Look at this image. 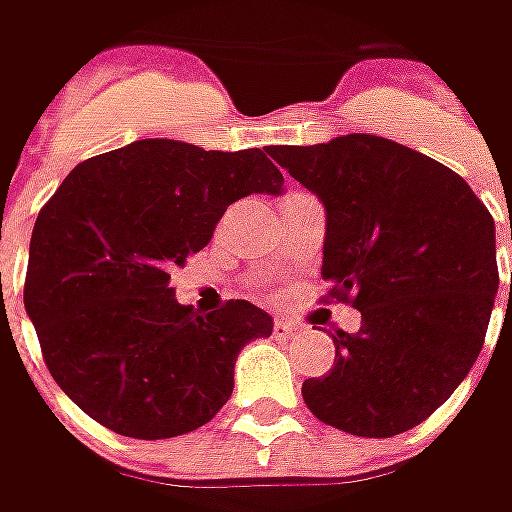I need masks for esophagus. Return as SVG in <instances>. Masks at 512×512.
<instances>
[{"label": "esophagus", "instance_id": "34e87169", "mask_svg": "<svg viewBox=\"0 0 512 512\" xmlns=\"http://www.w3.org/2000/svg\"><path fill=\"white\" fill-rule=\"evenodd\" d=\"M293 333H299V325H293V322H287V319H276V322H273V336H276V339H290Z\"/></svg>", "mask_w": 512, "mask_h": 512}]
</instances>
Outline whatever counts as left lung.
I'll list each match as a JSON object with an SVG mask.
<instances>
[{
    "mask_svg": "<svg viewBox=\"0 0 512 512\" xmlns=\"http://www.w3.org/2000/svg\"><path fill=\"white\" fill-rule=\"evenodd\" d=\"M267 153L325 205L322 279L362 313L359 333L333 336L330 373L302 384L305 404L344 433L399 436L482 353L499 293L493 216L459 173L382 136Z\"/></svg>",
    "mask_w": 512,
    "mask_h": 512,
    "instance_id": "obj_1",
    "label": "left lung"
}]
</instances>
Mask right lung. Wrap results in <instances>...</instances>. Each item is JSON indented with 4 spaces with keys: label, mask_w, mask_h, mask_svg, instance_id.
Segmentation results:
<instances>
[{
    "label": "right lung",
    "mask_w": 512,
    "mask_h": 512,
    "mask_svg": "<svg viewBox=\"0 0 512 512\" xmlns=\"http://www.w3.org/2000/svg\"><path fill=\"white\" fill-rule=\"evenodd\" d=\"M250 148L139 139L70 170L33 225L25 310L50 376L90 419L133 439L207 424L233 393L242 347L273 333L245 299L199 316L170 270L213 239L233 202L282 193Z\"/></svg>",
    "instance_id": "obj_1"
}]
</instances>
